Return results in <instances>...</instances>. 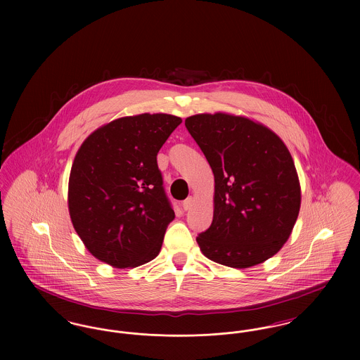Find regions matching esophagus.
<instances>
[{
	"label": "esophagus",
	"instance_id": "1",
	"mask_svg": "<svg viewBox=\"0 0 360 360\" xmlns=\"http://www.w3.org/2000/svg\"><path fill=\"white\" fill-rule=\"evenodd\" d=\"M193 204H194V198H193V197H188V200H185V201H184L182 207H184V210L186 212V210H190V209H191Z\"/></svg>",
	"mask_w": 360,
	"mask_h": 360
}]
</instances>
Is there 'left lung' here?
Instances as JSON below:
<instances>
[{
  "instance_id": "8db88e82",
  "label": "left lung",
  "mask_w": 360,
  "mask_h": 360,
  "mask_svg": "<svg viewBox=\"0 0 360 360\" xmlns=\"http://www.w3.org/2000/svg\"><path fill=\"white\" fill-rule=\"evenodd\" d=\"M214 175L213 221L197 236L207 259L233 269L260 264L290 238L301 185L283 140L269 127L226 112L185 120Z\"/></svg>"
}]
</instances>
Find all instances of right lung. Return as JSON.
<instances>
[{
    "label": "right lung",
    "instance_id": "right-lung-1",
    "mask_svg": "<svg viewBox=\"0 0 360 360\" xmlns=\"http://www.w3.org/2000/svg\"><path fill=\"white\" fill-rule=\"evenodd\" d=\"M181 122L167 113L125 116L103 124L81 144L68 204L75 232L96 259L129 269L160 252L175 213L156 155Z\"/></svg>",
    "mask_w": 360,
    "mask_h": 360
}]
</instances>
